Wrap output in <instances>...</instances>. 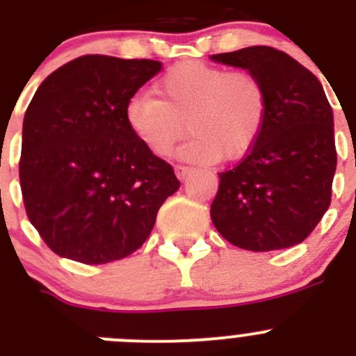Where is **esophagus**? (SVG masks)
<instances>
[{
    "label": "esophagus",
    "instance_id": "obj_1",
    "mask_svg": "<svg viewBox=\"0 0 356 356\" xmlns=\"http://www.w3.org/2000/svg\"><path fill=\"white\" fill-rule=\"evenodd\" d=\"M191 171H193V169L188 168V165H181V163L175 165V172H176V176L180 178V180H185V178L191 175Z\"/></svg>",
    "mask_w": 356,
    "mask_h": 356
}]
</instances>
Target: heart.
I'll return each mask as SVG.
<instances>
[{"mask_svg": "<svg viewBox=\"0 0 356 356\" xmlns=\"http://www.w3.org/2000/svg\"><path fill=\"white\" fill-rule=\"evenodd\" d=\"M155 92L159 96L135 94L127 105V121L135 137L156 156L171 155L188 130L193 137L181 149L184 159L201 163L241 159L266 127V83L246 69L180 62L163 72Z\"/></svg>", "mask_w": 356, "mask_h": 356, "instance_id": "heart-1", "label": "heart"}]
</instances>
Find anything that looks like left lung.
I'll return each instance as SVG.
<instances>
[{
  "label": "left lung",
  "instance_id": "1",
  "mask_svg": "<svg viewBox=\"0 0 356 356\" xmlns=\"http://www.w3.org/2000/svg\"><path fill=\"white\" fill-rule=\"evenodd\" d=\"M212 60L259 74L269 96L259 140L235 168L219 172L213 226L242 250L296 246L332 201L337 151L325 90L307 67L269 46L217 53Z\"/></svg>",
  "mask_w": 356,
  "mask_h": 356
}]
</instances>
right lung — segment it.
Returning a JSON list of instances; mask_svg holds the SVG:
<instances>
[{
	"label": "right lung",
	"instance_id": "1",
	"mask_svg": "<svg viewBox=\"0 0 356 356\" xmlns=\"http://www.w3.org/2000/svg\"><path fill=\"white\" fill-rule=\"evenodd\" d=\"M162 69L149 58L83 55L40 83L23 122L19 181L30 222L53 253L89 266L139 250L180 187L171 163L127 121Z\"/></svg>",
	"mask_w": 356,
	"mask_h": 356
}]
</instances>
